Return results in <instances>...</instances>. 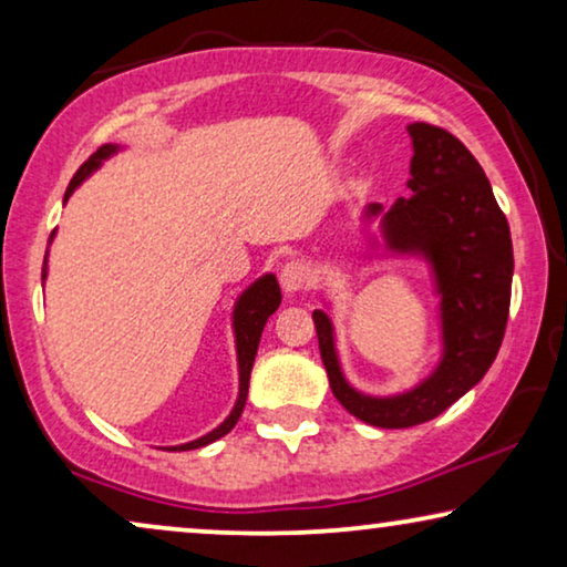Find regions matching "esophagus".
I'll list each match as a JSON object with an SVG mask.
<instances>
[{
  "instance_id": "obj_1",
  "label": "esophagus",
  "mask_w": 567,
  "mask_h": 567,
  "mask_svg": "<svg viewBox=\"0 0 567 567\" xmlns=\"http://www.w3.org/2000/svg\"><path fill=\"white\" fill-rule=\"evenodd\" d=\"M281 286L286 293H297V291H305L309 284H312V268L307 266V262L301 260H291L286 262L281 268Z\"/></svg>"
}]
</instances>
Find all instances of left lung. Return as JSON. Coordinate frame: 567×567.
I'll use <instances>...</instances> for the list:
<instances>
[{"mask_svg":"<svg viewBox=\"0 0 567 567\" xmlns=\"http://www.w3.org/2000/svg\"><path fill=\"white\" fill-rule=\"evenodd\" d=\"M413 138L408 188L382 214L371 204L367 216L382 214L384 243L392 252L423 255L441 293L444 355L439 369L394 398L355 392L340 371L332 322L322 309L312 320L330 390L348 413L377 429H410L433 421L470 392L498 355L511 307L514 247L480 162L460 138L431 123H410Z\"/></svg>","mask_w":567,"mask_h":567,"instance_id":"1","label":"left lung"}]
</instances>
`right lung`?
Wrapping results in <instances>:
<instances>
[{
	"instance_id": "obj_1",
	"label": "right lung",
	"mask_w": 567,
	"mask_h": 567,
	"mask_svg": "<svg viewBox=\"0 0 567 567\" xmlns=\"http://www.w3.org/2000/svg\"><path fill=\"white\" fill-rule=\"evenodd\" d=\"M115 152H118V146H115V144L100 146V150L92 154V157L84 162L80 169H76V175L72 177V183H69V188L64 193V204L69 200V196L74 193L76 185H80L84 177H90V173H95V169L100 167V162L107 159ZM49 243H51V239H49ZM43 278H45V260H43ZM278 305H281V289H278V281H276L274 274H266L262 278H258V281H255L250 289H247L243 297L237 299V305H235V338H237V363H239V398H237V405L229 413L227 421L219 425V429H214L212 433H206V436L190 441V444L173 446L169 452H190V449L206 446L216 439L227 436V433L235 429V423L239 421V415H243V410H245L247 386H250V371H252V363H255V353H258L262 328H266L268 317L276 312Z\"/></svg>"
}]
</instances>
